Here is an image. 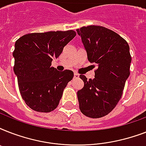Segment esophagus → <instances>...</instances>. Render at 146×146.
<instances>
[{
    "instance_id": "34e87169",
    "label": "esophagus",
    "mask_w": 146,
    "mask_h": 146,
    "mask_svg": "<svg viewBox=\"0 0 146 146\" xmlns=\"http://www.w3.org/2000/svg\"><path fill=\"white\" fill-rule=\"evenodd\" d=\"M80 74H78L77 73H74V78H79Z\"/></svg>"
}]
</instances>
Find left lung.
Masks as SVG:
<instances>
[{
  "mask_svg": "<svg viewBox=\"0 0 146 146\" xmlns=\"http://www.w3.org/2000/svg\"><path fill=\"white\" fill-rule=\"evenodd\" d=\"M76 32L89 61L98 66L93 80L80 75L84 86L77 92L80 109L89 117H102L115 108L122 96L130 73L129 44L117 33L103 26H83Z\"/></svg>",
  "mask_w": 146,
  "mask_h": 146,
  "instance_id": "8db88e82",
  "label": "left lung"
}]
</instances>
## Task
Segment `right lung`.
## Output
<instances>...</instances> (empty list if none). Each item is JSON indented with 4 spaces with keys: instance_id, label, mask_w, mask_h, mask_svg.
Segmentation results:
<instances>
[{
    "instance_id": "right-lung-1",
    "label": "right lung",
    "mask_w": 146,
    "mask_h": 146,
    "mask_svg": "<svg viewBox=\"0 0 146 146\" xmlns=\"http://www.w3.org/2000/svg\"><path fill=\"white\" fill-rule=\"evenodd\" d=\"M76 35L73 30L50 31L29 33L17 40L13 70L22 98L31 109L48 113L57 107L73 72L57 71L51 61Z\"/></svg>"
}]
</instances>
